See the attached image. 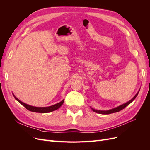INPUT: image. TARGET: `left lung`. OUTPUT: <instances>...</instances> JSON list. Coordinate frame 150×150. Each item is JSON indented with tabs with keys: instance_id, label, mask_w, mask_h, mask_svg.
Listing matches in <instances>:
<instances>
[{
	"instance_id": "left-lung-1",
	"label": "left lung",
	"mask_w": 150,
	"mask_h": 150,
	"mask_svg": "<svg viewBox=\"0 0 150 150\" xmlns=\"http://www.w3.org/2000/svg\"><path fill=\"white\" fill-rule=\"evenodd\" d=\"M138 93H139V92H138V93L135 95V96H134V98H133L132 99H131V100H130L129 101L127 102V103H125V104H122V105H121V106H118V107L115 108H114V109H112V110H108V111H100V110H94V109H93V108H92V110H93V111H94V112H97V113H99V114H103V115H108V114H111V113H114V112H119L120 111L122 110V109H124V108H126L127 106L129 105V104L131 102H133L134 99L136 98V97H137V96H138Z\"/></svg>"
}]
</instances>
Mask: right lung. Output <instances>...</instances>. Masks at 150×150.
<instances>
[{
  "mask_svg": "<svg viewBox=\"0 0 150 150\" xmlns=\"http://www.w3.org/2000/svg\"><path fill=\"white\" fill-rule=\"evenodd\" d=\"M13 96H14L15 99L16 100L19 102L22 105H23L27 110H28L29 111H33V112H40V113H46V112H52L53 111H55L56 110H57L58 108H59L61 106L62 104L64 103V99L62 101H61L60 103H58L57 104H54V105L51 106H49V107H34V106H32L30 105H28V104H25L24 103H22V101H21L19 99H18L14 95H13Z\"/></svg>",
  "mask_w": 150,
  "mask_h": 150,
  "instance_id": "add662e5",
  "label": "right lung"
}]
</instances>
